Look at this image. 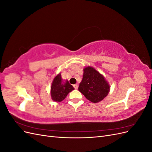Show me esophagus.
Returning <instances> with one entry per match:
<instances>
[{
	"mask_svg": "<svg viewBox=\"0 0 152 152\" xmlns=\"http://www.w3.org/2000/svg\"><path fill=\"white\" fill-rule=\"evenodd\" d=\"M73 87H74L75 89H78V85L77 84H74V85H73Z\"/></svg>",
	"mask_w": 152,
	"mask_h": 152,
	"instance_id": "1",
	"label": "esophagus"
}]
</instances>
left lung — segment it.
<instances>
[{"instance_id": "obj_1", "label": "left lung", "mask_w": 152, "mask_h": 152, "mask_svg": "<svg viewBox=\"0 0 152 152\" xmlns=\"http://www.w3.org/2000/svg\"><path fill=\"white\" fill-rule=\"evenodd\" d=\"M79 91L90 102L98 103L108 95L110 86L102 74L93 67L87 66L84 69Z\"/></svg>"}]
</instances>
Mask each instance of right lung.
<instances>
[{
  "label": "right lung",
  "mask_w": 152,
  "mask_h": 152,
  "mask_svg": "<svg viewBox=\"0 0 152 152\" xmlns=\"http://www.w3.org/2000/svg\"><path fill=\"white\" fill-rule=\"evenodd\" d=\"M74 88L66 80L63 81L60 73L54 78L50 87V95L52 99L56 102H60L66 98L67 94L72 91Z\"/></svg>",
  "instance_id": "obj_1"
}]
</instances>
